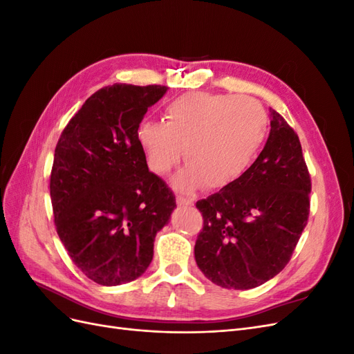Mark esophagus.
<instances>
[{
  "instance_id": "34e87169",
  "label": "esophagus",
  "mask_w": 354,
  "mask_h": 354,
  "mask_svg": "<svg viewBox=\"0 0 354 354\" xmlns=\"http://www.w3.org/2000/svg\"><path fill=\"white\" fill-rule=\"evenodd\" d=\"M177 203L180 207H190V205H194V199H192L190 196H181V195H178L177 196Z\"/></svg>"
}]
</instances>
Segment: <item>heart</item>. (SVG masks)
Instances as JSON below:
<instances>
[{
	"label": "heart",
	"mask_w": 354,
	"mask_h": 354,
	"mask_svg": "<svg viewBox=\"0 0 354 354\" xmlns=\"http://www.w3.org/2000/svg\"><path fill=\"white\" fill-rule=\"evenodd\" d=\"M266 131L267 115L254 99L189 93L165 106L164 122L138 124L137 142L151 169L162 176L178 162L183 147L187 164L174 180L177 187L205 183L209 189H223L250 168Z\"/></svg>",
	"instance_id": "obj_1"
}]
</instances>
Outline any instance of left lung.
<instances>
[{
	"instance_id": "obj_1",
	"label": "left lung",
	"mask_w": 354,
	"mask_h": 354,
	"mask_svg": "<svg viewBox=\"0 0 354 354\" xmlns=\"http://www.w3.org/2000/svg\"><path fill=\"white\" fill-rule=\"evenodd\" d=\"M270 134L245 174L196 202L203 227L195 260L221 288L251 289L291 260L307 224L312 181L297 133L270 109Z\"/></svg>"
}]
</instances>
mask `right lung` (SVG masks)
Returning <instances> with one entry per match:
<instances>
[{"label":"right lung","instance_id":"right-lung-1","mask_svg":"<svg viewBox=\"0 0 354 354\" xmlns=\"http://www.w3.org/2000/svg\"><path fill=\"white\" fill-rule=\"evenodd\" d=\"M165 85L113 84L85 100L63 130L53 160L50 196L56 230L75 266L95 283L142 276L156 233L176 196L151 173L137 142L147 108Z\"/></svg>","mask_w":354,"mask_h":354}]
</instances>
